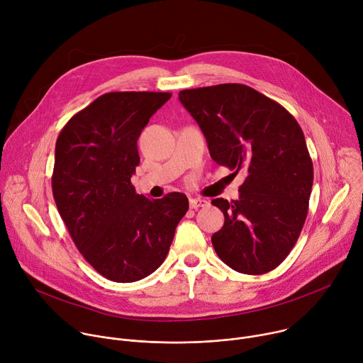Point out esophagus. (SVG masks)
Masks as SVG:
<instances>
[{"label": "esophagus", "instance_id": "obj_1", "mask_svg": "<svg viewBox=\"0 0 363 363\" xmlns=\"http://www.w3.org/2000/svg\"><path fill=\"white\" fill-rule=\"evenodd\" d=\"M208 205H210V202L203 198H191L189 199V206L194 210L201 208V206H208Z\"/></svg>", "mask_w": 363, "mask_h": 363}]
</instances>
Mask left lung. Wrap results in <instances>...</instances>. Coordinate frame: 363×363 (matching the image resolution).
Returning <instances> with one entry per match:
<instances>
[{"label":"left lung","instance_id":"8db88e82","mask_svg":"<svg viewBox=\"0 0 363 363\" xmlns=\"http://www.w3.org/2000/svg\"><path fill=\"white\" fill-rule=\"evenodd\" d=\"M211 158L245 181L240 198H216L224 213L213 234L221 260L242 274H264L284 262L304 225L313 164L303 130L281 105L250 86L224 83L179 91Z\"/></svg>","mask_w":363,"mask_h":363}]
</instances>
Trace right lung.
Returning a JSON list of instances; mask_svg holds the SVG:
<instances>
[{
  "label": "right lung",
  "mask_w": 363,
  "mask_h": 363,
  "mask_svg": "<svg viewBox=\"0 0 363 363\" xmlns=\"http://www.w3.org/2000/svg\"><path fill=\"white\" fill-rule=\"evenodd\" d=\"M171 93L111 91L62 129L51 177L53 196L72 240L103 277L132 283L167 258L188 211L181 192L149 199L130 178L140 162L138 139Z\"/></svg>",
  "instance_id": "add662e5"
}]
</instances>
